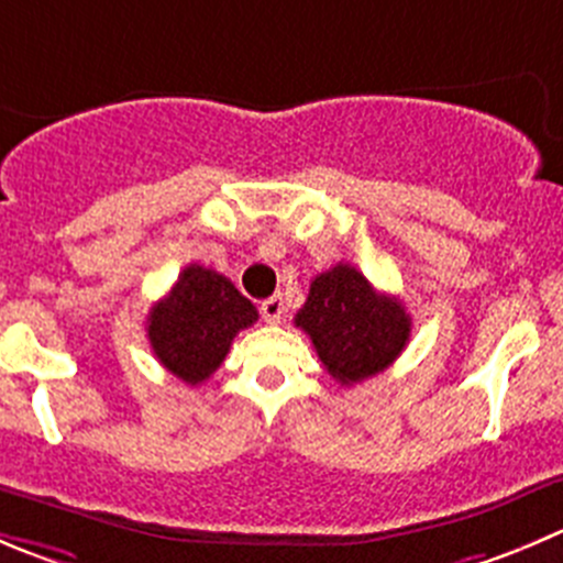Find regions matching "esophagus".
Instances as JSON below:
<instances>
[{
    "mask_svg": "<svg viewBox=\"0 0 563 563\" xmlns=\"http://www.w3.org/2000/svg\"><path fill=\"white\" fill-rule=\"evenodd\" d=\"M261 313H264V319L269 321V324H280L283 313H286V302H283L280 294H275V297H269L266 302H261Z\"/></svg>",
    "mask_w": 563,
    "mask_h": 563,
    "instance_id": "obj_1",
    "label": "esophagus"
}]
</instances>
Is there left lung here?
Wrapping results in <instances>:
<instances>
[{
    "mask_svg": "<svg viewBox=\"0 0 563 563\" xmlns=\"http://www.w3.org/2000/svg\"><path fill=\"white\" fill-rule=\"evenodd\" d=\"M294 324L310 338L332 379L346 387L393 365L412 330L404 305L376 291L349 264H335L310 283Z\"/></svg>",
    "mask_w": 563,
    "mask_h": 563,
    "instance_id": "1",
    "label": "left lung"
}]
</instances>
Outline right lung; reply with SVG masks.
<instances>
[{
	"instance_id": "1",
	"label": "right lung",
	"mask_w": 563,
	"mask_h": 563,
	"mask_svg": "<svg viewBox=\"0 0 563 563\" xmlns=\"http://www.w3.org/2000/svg\"><path fill=\"white\" fill-rule=\"evenodd\" d=\"M255 321V305L225 275L192 264L151 308L145 330L159 363L187 385H200L220 368L239 330Z\"/></svg>"
}]
</instances>
